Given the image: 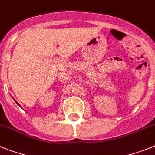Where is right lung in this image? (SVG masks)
<instances>
[{"instance_id":"add662e5","label":"right lung","mask_w":155,"mask_h":155,"mask_svg":"<svg viewBox=\"0 0 155 155\" xmlns=\"http://www.w3.org/2000/svg\"><path fill=\"white\" fill-rule=\"evenodd\" d=\"M15 103H16V104H18V106H19V107H20V105H19V104H18V103H17V102H16V101H15Z\"/></svg>"}]
</instances>
